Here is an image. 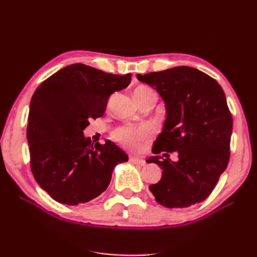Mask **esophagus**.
I'll use <instances>...</instances> for the list:
<instances>
[{
  "mask_svg": "<svg viewBox=\"0 0 257 257\" xmlns=\"http://www.w3.org/2000/svg\"><path fill=\"white\" fill-rule=\"evenodd\" d=\"M129 161L134 164H137V165H141V167H143V165H145V161L143 159H139V158H136V156H130L129 158Z\"/></svg>",
  "mask_w": 257,
  "mask_h": 257,
  "instance_id": "34e87169",
  "label": "esophagus"
}]
</instances>
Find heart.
Here are the masks:
<instances>
[{
	"instance_id": "obj_1",
	"label": "heart",
	"mask_w": 257,
	"mask_h": 257,
	"mask_svg": "<svg viewBox=\"0 0 257 257\" xmlns=\"http://www.w3.org/2000/svg\"><path fill=\"white\" fill-rule=\"evenodd\" d=\"M135 92H153L149 87L139 86ZM151 135V129L147 125L141 127H123L116 130L114 137L116 141L129 147H136L139 143L146 141Z\"/></svg>"
}]
</instances>
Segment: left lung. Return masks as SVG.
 I'll return each instance as SVG.
<instances>
[{
	"instance_id": "8db88e82",
	"label": "left lung",
	"mask_w": 257,
	"mask_h": 257,
	"mask_svg": "<svg viewBox=\"0 0 257 257\" xmlns=\"http://www.w3.org/2000/svg\"><path fill=\"white\" fill-rule=\"evenodd\" d=\"M137 78L156 89L167 110L153 153L178 154L176 162L158 155L146 160L163 170L158 184L150 186L155 201L169 208L203 202L230 158L232 116L222 87L206 73L185 66Z\"/></svg>"
}]
</instances>
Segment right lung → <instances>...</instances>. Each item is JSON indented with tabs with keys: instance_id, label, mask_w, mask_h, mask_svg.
Returning <instances> with one entry per match:
<instances>
[{
	"instance_id": "add662e5",
	"label": "right lung",
	"mask_w": 257,
	"mask_h": 257,
	"mask_svg": "<svg viewBox=\"0 0 257 257\" xmlns=\"http://www.w3.org/2000/svg\"><path fill=\"white\" fill-rule=\"evenodd\" d=\"M130 80V73L112 75L75 63L35 90L27 125L30 168L54 201L68 205L92 201L107 188L115 165L128 161L114 143L93 145L82 132L104 114L110 95Z\"/></svg>"
}]
</instances>
